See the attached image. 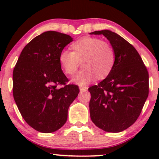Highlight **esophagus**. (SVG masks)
<instances>
[{"label":"esophagus","instance_id":"obj_1","mask_svg":"<svg viewBox=\"0 0 159 159\" xmlns=\"http://www.w3.org/2000/svg\"><path fill=\"white\" fill-rule=\"evenodd\" d=\"M79 89H80V91L83 92V91H86L87 90V87H80Z\"/></svg>","mask_w":159,"mask_h":159}]
</instances>
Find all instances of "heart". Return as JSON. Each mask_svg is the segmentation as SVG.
<instances>
[{
    "instance_id": "1",
    "label": "heart",
    "mask_w": 159,
    "mask_h": 159,
    "mask_svg": "<svg viewBox=\"0 0 159 159\" xmlns=\"http://www.w3.org/2000/svg\"><path fill=\"white\" fill-rule=\"evenodd\" d=\"M69 48L71 52H61L59 62L65 73L69 75L75 73L81 62L84 68L73 78V81L78 85L88 84L96 77H106L114 66V49L99 38L82 37L72 43Z\"/></svg>"
}]
</instances>
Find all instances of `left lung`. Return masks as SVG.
<instances>
[{
	"label": "left lung",
	"instance_id": "1",
	"mask_svg": "<svg viewBox=\"0 0 159 159\" xmlns=\"http://www.w3.org/2000/svg\"><path fill=\"white\" fill-rule=\"evenodd\" d=\"M90 34L105 36L115 53L108 75L88 89L90 118L105 132H123L134 123L148 97V71L136 49L122 36L108 30Z\"/></svg>",
	"mask_w": 159,
	"mask_h": 159
}]
</instances>
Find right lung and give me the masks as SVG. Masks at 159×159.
Instances as JSON below:
<instances>
[{
  "label": "right lung",
  "mask_w": 159,
  "mask_h": 159,
  "mask_svg": "<svg viewBox=\"0 0 159 159\" xmlns=\"http://www.w3.org/2000/svg\"><path fill=\"white\" fill-rule=\"evenodd\" d=\"M72 41L67 34L43 33L23 48L13 69L14 100L24 120L38 132L61 129L80 91L77 85H66L59 62L61 52Z\"/></svg>",
  "instance_id": "obj_1"
}]
</instances>
